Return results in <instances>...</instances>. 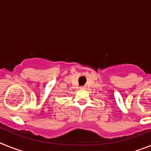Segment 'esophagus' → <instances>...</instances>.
<instances>
[{
  "label": "esophagus",
  "mask_w": 151,
  "mask_h": 151,
  "mask_svg": "<svg viewBox=\"0 0 151 151\" xmlns=\"http://www.w3.org/2000/svg\"><path fill=\"white\" fill-rule=\"evenodd\" d=\"M80 89H82V90H85V89H86V86H85V85H84V86H81V87H80Z\"/></svg>",
  "instance_id": "esophagus-1"
}]
</instances>
